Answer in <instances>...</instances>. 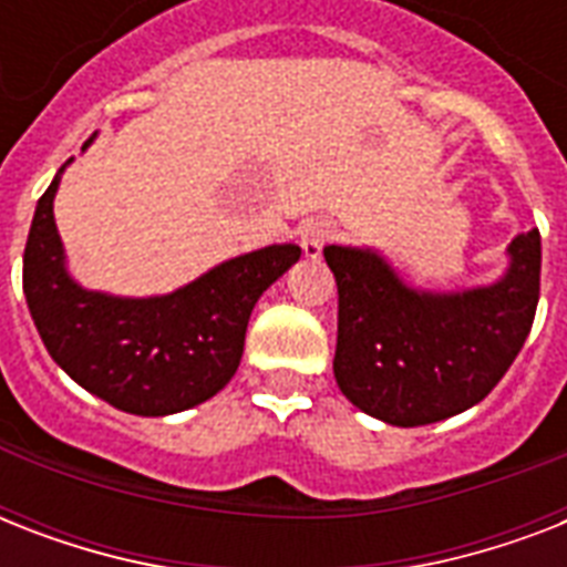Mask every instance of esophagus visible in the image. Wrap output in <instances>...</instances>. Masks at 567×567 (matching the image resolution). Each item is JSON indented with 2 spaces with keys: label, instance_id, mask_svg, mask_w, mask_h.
<instances>
[{
  "label": "esophagus",
  "instance_id": "esophagus-1",
  "mask_svg": "<svg viewBox=\"0 0 567 567\" xmlns=\"http://www.w3.org/2000/svg\"><path fill=\"white\" fill-rule=\"evenodd\" d=\"M336 238V226L329 220H311L302 226V235H300V244H302V252H306V258H320V252H323V247H327L329 240Z\"/></svg>",
  "mask_w": 567,
  "mask_h": 567
}]
</instances>
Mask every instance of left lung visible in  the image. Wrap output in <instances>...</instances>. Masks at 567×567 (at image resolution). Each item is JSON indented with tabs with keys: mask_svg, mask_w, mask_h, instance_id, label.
Returning <instances> with one entry per match:
<instances>
[{
	"mask_svg": "<svg viewBox=\"0 0 567 567\" xmlns=\"http://www.w3.org/2000/svg\"><path fill=\"white\" fill-rule=\"evenodd\" d=\"M338 282L336 382L391 426H423L492 394L527 341L542 282V235L520 231L492 285L426 291L373 247L323 249Z\"/></svg>",
	"mask_w": 567,
	"mask_h": 567,
	"instance_id": "left-lung-1",
	"label": "left lung"
}]
</instances>
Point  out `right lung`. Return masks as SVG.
I'll return each instance as SVG.
<instances>
[{"mask_svg": "<svg viewBox=\"0 0 567 567\" xmlns=\"http://www.w3.org/2000/svg\"><path fill=\"white\" fill-rule=\"evenodd\" d=\"M66 164L38 199L22 256V291L43 347L66 377L120 412L164 417L212 400L238 371L258 297L302 249H252L158 297L91 291L70 276L52 212Z\"/></svg>", "mask_w": 567, "mask_h": 567, "instance_id": "obj_1", "label": "right lung"}]
</instances>
